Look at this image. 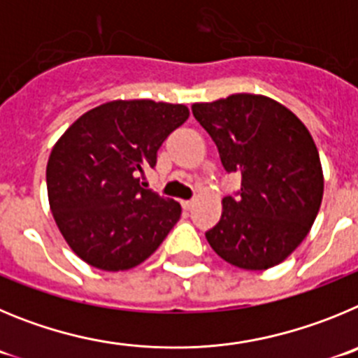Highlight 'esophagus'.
<instances>
[{
  "instance_id": "1",
  "label": "esophagus",
  "mask_w": 358,
  "mask_h": 358,
  "mask_svg": "<svg viewBox=\"0 0 358 358\" xmlns=\"http://www.w3.org/2000/svg\"><path fill=\"white\" fill-rule=\"evenodd\" d=\"M192 205H194V201H192V199H185V201H182V207L185 208V210H191Z\"/></svg>"
}]
</instances>
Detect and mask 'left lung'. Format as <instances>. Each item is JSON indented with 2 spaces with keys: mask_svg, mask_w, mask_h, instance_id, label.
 Returning a JSON list of instances; mask_svg holds the SVG:
<instances>
[{
  "mask_svg": "<svg viewBox=\"0 0 358 358\" xmlns=\"http://www.w3.org/2000/svg\"><path fill=\"white\" fill-rule=\"evenodd\" d=\"M192 114L215 143L237 198H223L205 234L228 264L260 271L287 259L307 237L323 199V169L312 135L289 108L260 94L194 103Z\"/></svg>",
  "mask_w": 358,
  "mask_h": 358,
  "instance_id": "8db88e82",
  "label": "left lung"
}]
</instances>
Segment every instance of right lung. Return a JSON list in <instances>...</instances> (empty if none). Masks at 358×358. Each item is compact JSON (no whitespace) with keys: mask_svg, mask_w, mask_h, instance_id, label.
Instances as JSON below:
<instances>
[{"mask_svg":"<svg viewBox=\"0 0 358 358\" xmlns=\"http://www.w3.org/2000/svg\"><path fill=\"white\" fill-rule=\"evenodd\" d=\"M189 117L185 105L108 101L85 112L51 150L50 207L76 255L103 271H124L162 244L182 214L175 199L141 185L167 135Z\"/></svg>","mask_w":358,"mask_h":358,"instance_id":"add662e5","label":"right lung"}]
</instances>
